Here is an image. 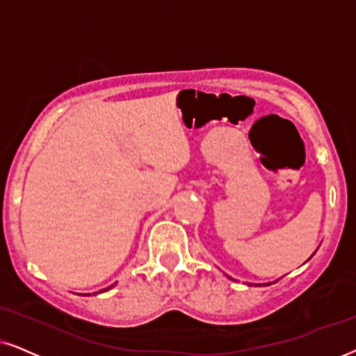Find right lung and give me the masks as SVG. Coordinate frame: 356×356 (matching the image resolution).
<instances>
[{
  "label": "right lung",
  "mask_w": 356,
  "mask_h": 356,
  "mask_svg": "<svg viewBox=\"0 0 356 356\" xmlns=\"http://www.w3.org/2000/svg\"><path fill=\"white\" fill-rule=\"evenodd\" d=\"M106 289H110V287H106ZM106 289H103V291H106Z\"/></svg>",
  "instance_id": "1"
}]
</instances>
